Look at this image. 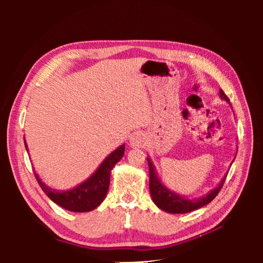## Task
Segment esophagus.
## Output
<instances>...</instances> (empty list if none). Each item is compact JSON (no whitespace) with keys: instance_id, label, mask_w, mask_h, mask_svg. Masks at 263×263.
<instances>
[{"instance_id":"1","label":"esophagus","mask_w":263,"mask_h":263,"mask_svg":"<svg viewBox=\"0 0 263 263\" xmlns=\"http://www.w3.org/2000/svg\"><path fill=\"white\" fill-rule=\"evenodd\" d=\"M131 146L132 147L144 146V138H142L140 135H135L131 138Z\"/></svg>"}]
</instances>
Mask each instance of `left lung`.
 <instances>
[{
    "mask_svg": "<svg viewBox=\"0 0 263 263\" xmlns=\"http://www.w3.org/2000/svg\"><path fill=\"white\" fill-rule=\"evenodd\" d=\"M219 93L222 99L230 100L226 96V93L222 90H220ZM147 160H148V166H149V190H150V194H152L154 202L157 204V206H159L161 210L171 212V214H186V212L197 210L201 208V206L210 203L211 201L217 197L218 193H219V191L226 181L227 175L222 178L219 185L212 190L210 193L204 195V197L192 199V200L184 199L180 197V195H177L176 193L167 190L163 184L160 183L157 175H156V172L152 161H150L149 158Z\"/></svg>",
    "mask_w": 263,
    "mask_h": 263,
    "instance_id": "obj_1",
    "label": "left lung"
}]
</instances>
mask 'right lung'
<instances>
[{
  "instance_id": "add662e5",
  "label": "right lung",
  "mask_w": 263,
  "mask_h": 263,
  "mask_svg": "<svg viewBox=\"0 0 263 263\" xmlns=\"http://www.w3.org/2000/svg\"><path fill=\"white\" fill-rule=\"evenodd\" d=\"M124 148V144H122L120 148H117L103 161L98 170L86 182H83L74 189L69 190V191H55V190L48 187L46 184H44L35 172H33V174H35L36 180L43 191L57 204L66 210L74 212L90 211L97 208L107 194L110 171L123 157Z\"/></svg>"
}]
</instances>
